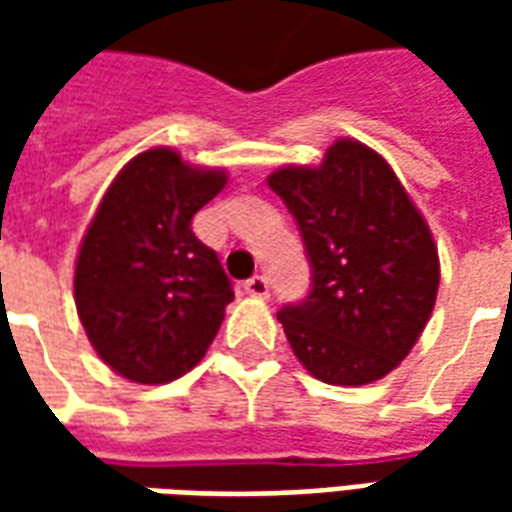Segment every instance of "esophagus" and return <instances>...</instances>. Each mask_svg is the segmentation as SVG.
Segmentation results:
<instances>
[{
    "label": "esophagus",
    "mask_w": 512,
    "mask_h": 512,
    "mask_svg": "<svg viewBox=\"0 0 512 512\" xmlns=\"http://www.w3.org/2000/svg\"><path fill=\"white\" fill-rule=\"evenodd\" d=\"M246 293H249V296H257V299H266L268 296V288H271V285H268V277H263V274H255V277L252 279H246Z\"/></svg>",
    "instance_id": "esophagus-1"
}]
</instances>
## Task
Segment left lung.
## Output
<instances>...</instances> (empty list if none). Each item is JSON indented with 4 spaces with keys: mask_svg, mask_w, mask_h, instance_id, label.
Wrapping results in <instances>:
<instances>
[{
    "mask_svg": "<svg viewBox=\"0 0 512 512\" xmlns=\"http://www.w3.org/2000/svg\"><path fill=\"white\" fill-rule=\"evenodd\" d=\"M299 224L312 288L279 323L323 384L362 386L392 373L428 323L439 252L417 205L376 150L337 139L321 167L268 175Z\"/></svg>",
    "mask_w": 512,
    "mask_h": 512,
    "instance_id": "left-lung-1",
    "label": "left lung"
}]
</instances>
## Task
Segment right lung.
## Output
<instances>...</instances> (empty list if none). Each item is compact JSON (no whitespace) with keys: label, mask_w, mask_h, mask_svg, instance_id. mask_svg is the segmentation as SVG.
Instances as JSON below:
<instances>
[{"label":"right lung","mask_w":512,"mask_h":512,"mask_svg":"<svg viewBox=\"0 0 512 512\" xmlns=\"http://www.w3.org/2000/svg\"><path fill=\"white\" fill-rule=\"evenodd\" d=\"M224 183V169L153 147L120 169L84 233L73 277L79 321L95 354L128 381L189 373L222 326L233 282L191 219Z\"/></svg>","instance_id":"add662e5"}]
</instances>
